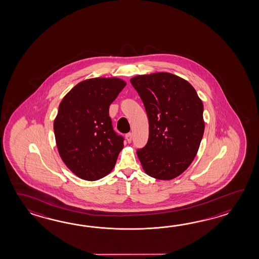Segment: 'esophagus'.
<instances>
[{"mask_svg":"<svg viewBox=\"0 0 259 259\" xmlns=\"http://www.w3.org/2000/svg\"><path fill=\"white\" fill-rule=\"evenodd\" d=\"M126 140H127V143H132V134L131 132H128L126 134Z\"/></svg>","mask_w":259,"mask_h":259,"instance_id":"obj_1","label":"esophagus"}]
</instances>
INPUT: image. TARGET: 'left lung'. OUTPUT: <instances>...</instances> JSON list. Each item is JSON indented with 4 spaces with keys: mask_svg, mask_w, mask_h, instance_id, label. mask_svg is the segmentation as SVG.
I'll return each instance as SVG.
<instances>
[{
    "mask_svg": "<svg viewBox=\"0 0 259 259\" xmlns=\"http://www.w3.org/2000/svg\"><path fill=\"white\" fill-rule=\"evenodd\" d=\"M147 113L149 138L138 149L143 170L157 180L181 175L197 154L204 135V105L187 80L170 73L131 79Z\"/></svg>",
    "mask_w": 259,
    "mask_h": 259,
    "instance_id": "1",
    "label": "left lung"
}]
</instances>
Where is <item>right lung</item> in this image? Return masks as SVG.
Masks as SVG:
<instances>
[{
  "instance_id": "add662e5",
  "label": "right lung",
  "mask_w": 259,
  "mask_h": 259,
  "mask_svg": "<svg viewBox=\"0 0 259 259\" xmlns=\"http://www.w3.org/2000/svg\"><path fill=\"white\" fill-rule=\"evenodd\" d=\"M125 86L116 77L90 78L59 105L54 122L57 149L66 166L82 180H100L116 165L124 138L113 128L109 106Z\"/></svg>"
}]
</instances>
